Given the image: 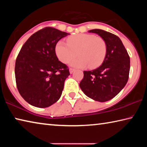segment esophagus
<instances>
[{"mask_svg":"<svg viewBox=\"0 0 147 147\" xmlns=\"http://www.w3.org/2000/svg\"><path fill=\"white\" fill-rule=\"evenodd\" d=\"M74 71H75V69H73V68H70V69H69V72H70L71 74L73 73Z\"/></svg>","mask_w":147,"mask_h":147,"instance_id":"esophagus-1","label":"esophagus"}]
</instances>
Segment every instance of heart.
<instances>
[{
	"instance_id": "obj_1",
	"label": "heart",
	"mask_w": 147,
	"mask_h": 147,
	"mask_svg": "<svg viewBox=\"0 0 147 147\" xmlns=\"http://www.w3.org/2000/svg\"><path fill=\"white\" fill-rule=\"evenodd\" d=\"M67 43L63 41H58L55 47L57 57L61 62L68 63L75 67L84 68L88 66L91 68L100 65L104 59L107 51L105 41L100 37L93 34H80L69 37Z\"/></svg>"
}]
</instances>
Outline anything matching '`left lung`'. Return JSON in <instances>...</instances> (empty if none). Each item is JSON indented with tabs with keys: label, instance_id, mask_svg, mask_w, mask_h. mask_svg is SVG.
<instances>
[{
	"label": "left lung",
	"instance_id": "obj_1",
	"mask_svg": "<svg viewBox=\"0 0 147 147\" xmlns=\"http://www.w3.org/2000/svg\"><path fill=\"white\" fill-rule=\"evenodd\" d=\"M89 32L99 35L107 46L103 63L94 70L84 71L80 87L88 97L98 102L111 100L127 83L130 60L128 52L116 35L100 29Z\"/></svg>",
	"mask_w": 147,
	"mask_h": 147
}]
</instances>
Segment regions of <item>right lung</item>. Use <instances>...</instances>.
Instances as JSON below:
<instances>
[{
  "instance_id": "obj_1",
  "label": "right lung",
  "mask_w": 147,
  "mask_h": 147,
  "mask_svg": "<svg viewBox=\"0 0 147 147\" xmlns=\"http://www.w3.org/2000/svg\"><path fill=\"white\" fill-rule=\"evenodd\" d=\"M53 27L32 34L22 47L15 66L16 85L22 97L38 108H47L59 100L68 67L58 60L56 43L69 35Z\"/></svg>"
}]
</instances>
